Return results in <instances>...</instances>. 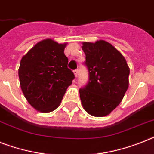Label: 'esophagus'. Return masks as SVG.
Here are the masks:
<instances>
[{
    "label": "esophagus",
    "mask_w": 154,
    "mask_h": 154,
    "mask_svg": "<svg viewBox=\"0 0 154 154\" xmlns=\"http://www.w3.org/2000/svg\"><path fill=\"white\" fill-rule=\"evenodd\" d=\"M73 73H74L75 77H77V74H78V70H77V69H75V70H73Z\"/></svg>",
    "instance_id": "obj_1"
}]
</instances>
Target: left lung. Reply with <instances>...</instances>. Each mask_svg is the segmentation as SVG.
Returning a JSON list of instances; mask_svg holds the SVG:
<instances>
[{"instance_id":"obj_1","label":"left lung","mask_w":154,"mask_h":154,"mask_svg":"<svg viewBox=\"0 0 154 154\" xmlns=\"http://www.w3.org/2000/svg\"><path fill=\"white\" fill-rule=\"evenodd\" d=\"M88 81L80 88L83 107L97 117L109 115L120 103L129 85L130 69L122 54L109 42H83Z\"/></svg>"}]
</instances>
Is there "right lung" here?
I'll return each instance as SVG.
<instances>
[{
	"instance_id": "right-lung-1",
	"label": "right lung",
	"mask_w": 154,
	"mask_h": 154,
	"mask_svg": "<svg viewBox=\"0 0 154 154\" xmlns=\"http://www.w3.org/2000/svg\"><path fill=\"white\" fill-rule=\"evenodd\" d=\"M66 43L52 39L38 42L20 61L19 78L28 103L41 112H51L59 106L74 74L67 67Z\"/></svg>"
}]
</instances>
